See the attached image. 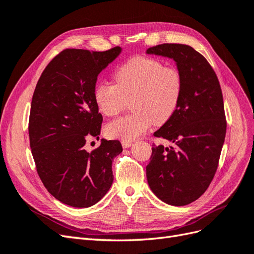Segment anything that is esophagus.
Returning a JSON list of instances; mask_svg holds the SVG:
<instances>
[{"mask_svg":"<svg viewBox=\"0 0 254 254\" xmlns=\"http://www.w3.org/2000/svg\"><path fill=\"white\" fill-rule=\"evenodd\" d=\"M132 144H133V143L130 142V141H122V145H123V147H124V148L131 147Z\"/></svg>","mask_w":254,"mask_h":254,"instance_id":"34e87169","label":"esophagus"}]
</instances>
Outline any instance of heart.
<instances>
[{"label":"heart","instance_id":"b5f03b06","mask_svg":"<svg viewBox=\"0 0 254 254\" xmlns=\"http://www.w3.org/2000/svg\"><path fill=\"white\" fill-rule=\"evenodd\" d=\"M114 81L98 82L93 95L97 109L106 117L120 113L132 98L133 112L110 121L105 128L107 135L123 141L136 139L153 123H166L178 108L183 90L179 70L146 56L122 64L114 73Z\"/></svg>","mask_w":254,"mask_h":254}]
</instances>
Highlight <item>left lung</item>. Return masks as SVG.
<instances>
[{
	"instance_id": "obj_1",
	"label": "left lung",
	"mask_w": 254,
	"mask_h": 254,
	"mask_svg": "<svg viewBox=\"0 0 254 254\" xmlns=\"http://www.w3.org/2000/svg\"><path fill=\"white\" fill-rule=\"evenodd\" d=\"M146 53L174 59L183 78L178 108L153 133L174 145H152L146 177L163 202L187 205L204 193L218 167L227 129L220 84L207 60L190 45L164 43Z\"/></svg>"
}]
</instances>
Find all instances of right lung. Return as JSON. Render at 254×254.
<instances>
[{"mask_svg":"<svg viewBox=\"0 0 254 254\" xmlns=\"http://www.w3.org/2000/svg\"><path fill=\"white\" fill-rule=\"evenodd\" d=\"M122 52L66 49L44 68L34 92L28 123L29 144L37 173L57 200L89 207L112 186V161L120 141L102 139L94 150L84 148L98 137L103 117L94 101L97 76Z\"/></svg>","mask_w":254,"mask_h":254,"instance_id":"1","label":"right lung"}]
</instances>
